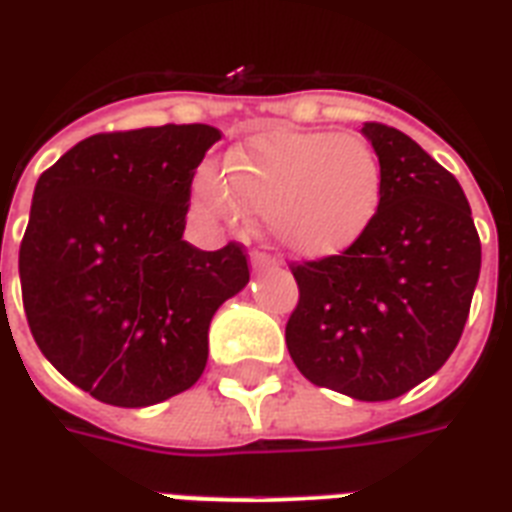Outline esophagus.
Segmentation results:
<instances>
[{
	"mask_svg": "<svg viewBox=\"0 0 512 512\" xmlns=\"http://www.w3.org/2000/svg\"><path fill=\"white\" fill-rule=\"evenodd\" d=\"M249 263H252V268H255V271H268V268H273V265H276V260L265 255V252H252Z\"/></svg>",
	"mask_w": 512,
	"mask_h": 512,
	"instance_id": "obj_1",
	"label": "esophagus"
}]
</instances>
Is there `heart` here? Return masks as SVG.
Returning <instances> with one entry per match:
<instances>
[{
  "instance_id": "b5f03b06",
  "label": "heart",
  "mask_w": 512,
  "mask_h": 512,
  "mask_svg": "<svg viewBox=\"0 0 512 512\" xmlns=\"http://www.w3.org/2000/svg\"><path fill=\"white\" fill-rule=\"evenodd\" d=\"M196 193L228 223L255 212L281 247L321 260L350 249L372 225L382 201L380 156L353 132L271 127L231 148Z\"/></svg>"
}]
</instances>
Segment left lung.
Instances as JSON below:
<instances>
[{
  "instance_id": "8db88e82",
  "label": "left lung",
  "mask_w": 512,
  "mask_h": 512,
  "mask_svg": "<svg viewBox=\"0 0 512 512\" xmlns=\"http://www.w3.org/2000/svg\"><path fill=\"white\" fill-rule=\"evenodd\" d=\"M380 156L382 201L342 255L292 265L300 303L287 348L319 388L390 401L446 364L481 273L470 204L452 172L388 124L366 122Z\"/></svg>"
}]
</instances>
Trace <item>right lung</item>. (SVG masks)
Here are the masks:
<instances>
[{
    "mask_svg": "<svg viewBox=\"0 0 512 512\" xmlns=\"http://www.w3.org/2000/svg\"><path fill=\"white\" fill-rule=\"evenodd\" d=\"M209 124L100 132L36 180L20 289L44 358L111 406H151L199 380L209 321L249 281L244 247L183 241Z\"/></svg>",
    "mask_w": 512,
    "mask_h": 512,
    "instance_id": "add662e5",
    "label": "right lung"
}]
</instances>
